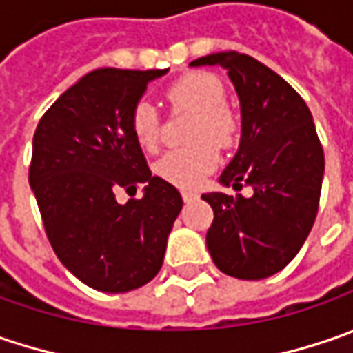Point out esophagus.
Masks as SVG:
<instances>
[{
	"instance_id": "34e87169",
	"label": "esophagus",
	"mask_w": 353,
	"mask_h": 353,
	"mask_svg": "<svg viewBox=\"0 0 353 353\" xmlns=\"http://www.w3.org/2000/svg\"><path fill=\"white\" fill-rule=\"evenodd\" d=\"M181 197H183V201H185V203H190V201H193V199H197V193L181 192Z\"/></svg>"
}]
</instances>
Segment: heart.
Returning <instances> with one entry per match:
<instances>
[{
	"mask_svg": "<svg viewBox=\"0 0 353 353\" xmlns=\"http://www.w3.org/2000/svg\"><path fill=\"white\" fill-rule=\"evenodd\" d=\"M165 99L174 112L193 114L188 142L190 148L165 152L156 161V174L177 188H195L217 165V148H229L237 136V118L225 106L223 83L209 72H190L168 86ZM130 130L136 144L156 152L160 146L161 120L154 104L140 100L130 112Z\"/></svg>",
	"mask_w": 353,
	"mask_h": 353,
	"instance_id": "obj_1",
	"label": "heart"
}]
</instances>
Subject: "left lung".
I'll return each mask as SVG.
<instances>
[{"label":"left lung","instance_id":"1","mask_svg":"<svg viewBox=\"0 0 353 353\" xmlns=\"http://www.w3.org/2000/svg\"><path fill=\"white\" fill-rule=\"evenodd\" d=\"M192 67L219 65L241 102V142L219 183L251 197L203 193L213 209L207 249L217 268L241 281L283 270L308 237L320 201L324 152L312 114L299 92L249 54L199 57Z\"/></svg>","mask_w":353,"mask_h":353}]
</instances>
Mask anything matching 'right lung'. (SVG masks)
Instances as JSON below:
<instances>
[{
  "label": "right lung",
  "mask_w": 353,
  "mask_h": 353,
  "mask_svg": "<svg viewBox=\"0 0 353 353\" xmlns=\"http://www.w3.org/2000/svg\"><path fill=\"white\" fill-rule=\"evenodd\" d=\"M168 69H97L65 90L39 120L29 185L59 261L86 286L128 292L160 272L181 211L172 183L152 176L130 130L148 83ZM145 185L124 206L114 193Z\"/></svg>",
  "instance_id": "obj_1"
}]
</instances>
